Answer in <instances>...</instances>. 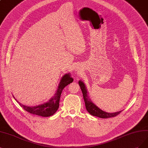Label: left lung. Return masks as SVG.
I'll return each mask as SVG.
<instances>
[{"instance_id":"8db88e82","label":"left lung","mask_w":148,"mask_h":148,"mask_svg":"<svg viewBox=\"0 0 148 148\" xmlns=\"http://www.w3.org/2000/svg\"><path fill=\"white\" fill-rule=\"evenodd\" d=\"M79 84L80 86L82 91L86 110L88 111L91 115L99 117L101 118H108L116 116L118 114L121 112V111H119L118 112L110 113L102 111L99 108H98L96 105H95L94 103L90 100V99H88V96H87V91L86 90L85 86L82 82L79 81Z\"/></svg>"}]
</instances>
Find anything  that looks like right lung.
Segmentation results:
<instances>
[{
    "mask_svg": "<svg viewBox=\"0 0 148 148\" xmlns=\"http://www.w3.org/2000/svg\"><path fill=\"white\" fill-rule=\"evenodd\" d=\"M73 82V79L71 77L69 74H65L63 76L62 80H60L57 91L56 95L51 100L47 103L35 106V107H28L24 106L19 103V105L23 107L25 111L33 114H36L38 116L47 117L50 116L57 112L59 107V101L60 99L62 92L66 86ZM18 102V101H17Z\"/></svg>",
    "mask_w": 148,
    "mask_h": 148,
    "instance_id": "add662e5",
    "label": "right lung"
}]
</instances>
